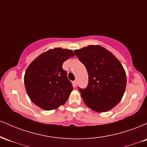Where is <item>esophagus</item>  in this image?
<instances>
[{
    "label": "esophagus",
    "mask_w": 147,
    "mask_h": 147,
    "mask_svg": "<svg viewBox=\"0 0 147 147\" xmlns=\"http://www.w3.org/2000/svg\"><path fill=\"white\" fill-rule=\"evenodd\" d=\"M72 86H73V87H76L77 85V81H74V82H72Z\"/></svg>",
    "instance_id": "34e87169"
}]
</instances>
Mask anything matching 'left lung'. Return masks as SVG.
Listing matches in <instances>:
<instances>
[{"instance_id":"8db88e82","label":"left lung","mask_w":147,"mask_h":147,"mask_svg":"<svg viewBox=\"0 0 147 147\" xmlns=\"http://www.w3.org/2000/svg\"><path fill=\"white\" fill-rule=\"evenodd\" d=\"M74 52L88 74V86L79 88L86 105L96 112L111 110L120 102L126 89V75L122 65L100 45H90Z\"/></svg>"}]
</instances>
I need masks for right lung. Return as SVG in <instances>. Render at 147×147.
<instances>
[{
    "mask_svg": "<svg viewBox=\"0 0 147 147\" xmlns=\"http://www.w3.org/2000/svg\"><path fill=\"white\" fill-rule=\"evenodd\" d=\"M74 56L72 50L56 48L42 53L30 64L24 83L27 93L35 105L50 111L66 102L73 87L62 65Z\"/></svg>",
    "mask_w": 147,
    "mask_h": 147,
    "instance_id": "obj_1",
    "label": "right lung"
}]
</instances>
